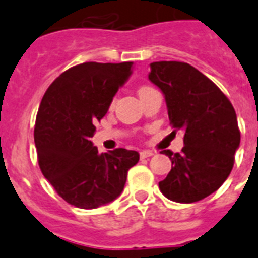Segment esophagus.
Masks as SVG:
<instances>
[{
	"label": "esophagus",
	"instance_id": "34e87169",
	"mask_svg": "<svg viewBox=\"0 0 258 258\" xmlns=\"http://www.w3.org/2000/svg\"><path fill=\"white\" fill-rule=\"evenodd\" d=\"M151 156H153V152L151 151L140 152V157H141V159H147V157H151Z\"/></svg>",
	"mask_w": 258,
	"mask_h": 258
}]
</instances>
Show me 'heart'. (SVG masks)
I'll return each mask as SVG.
<instances>
[{
	"mask_svg": "<svg viewBox=\"0 0 258 258\" xmlns=\"http://www.w3.org/2000/svg\"><path fill=\"white\" fill-rule=\"evenodd\" d=\"M151 89H152V87H148V86H143V87H140V89H139V95H140V94L145 93V91H148V90H151ZM110 106H113V102H111Z\"/></svg>",
	"mask_w": 258,
	"mask_h": 258,
	"instance_id": "1",
	"label": "heart"
}]
</instances>
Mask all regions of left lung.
Here are the masks:
<instances>
[{
  "mask_svg": "<svg viewBox=\"0 0 258 258\" xmlns=\"http://www.w3.org/2000/svg\"><path fill=\"white\" fill-rule=\"evenodd\" d=\"M148 78L164 94L173 132H184L180 153L161 151L173 167L159 183L160 191L179 203L202 201L223 184L234 165L241 141L234 107L188 63L155 61Z\"/></svg>",
  "mask_w": 258,
  "mask_h": 258,
  "instance_id": "left-lung-1",
  "label": "left lung"
}]
</instances>
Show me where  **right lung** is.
I'll return each mask as SVG.
<instances>
[{
	"label": "right lung",
	"instance_id": "right-lung-1",
	"mask_svg": "<svg viewBox=\"0 0 258 258\" xmlns=\"http://www.w3.org/2000/svg\"><path fill=\"white\" fill-rule=\"evenodd\" d=\"M133 61H87L60 74L44 94L35 123L39 167L55 191L79 209H97L122 192L136 151L98 153L95 123L132 74Z\"/></svg>",
	"mask_w": 258,
	"mask_h": 258
}]
</instances>
